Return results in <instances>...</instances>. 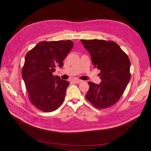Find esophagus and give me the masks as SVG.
Listing matches in <instances>:
<instances>
[{"label":"esophagus","mask_w":151,"mask_h":151,"mask_svg":"<svg viewBox=\"0 0 151 151\" xmlns=\"http://www.w3.org/2000/svg\"><path fill=\"white\" fill-rule=\"evenodd\" d=\"M81 82H82V80H73V83H74L78 84V83H80Z\"/></svg>","instance_id":"34e87169"}]
</instances>
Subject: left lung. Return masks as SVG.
Returning <instances> with one entry per match:
<instances>
[{"mask_svg":"<svg viewBox=\"0 0 151 151\" xmlns=\"http://www.w3.org/2000/svg\"><path fill=\"white\" fill-rule=\"evenodd\" d=\"M89 52L92 64L100 70V84L89 82L86 98L99 109L114 105L130 80V61L116 43L102 40H81Z\"/></svg>","mask_w":151,"mask_h":151,"instance_id":"8db88e82","label":"left lung"}]
</instances>
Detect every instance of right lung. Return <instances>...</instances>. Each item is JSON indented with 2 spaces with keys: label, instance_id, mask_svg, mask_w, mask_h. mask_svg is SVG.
<instances>
[{
  "label": "right lung",
  "instance_id": "add662e5",
  "mask_svg": "<svg viewBox=\"0 0 151 151\" xmlns=\"http://www.w3.org/2000/svg\"><path fill=\"white\" fill-rule=\"evenodd\" d=\"M73 47L70 40L42 42L29 51L22 69L30 102L44 112L57 109L64 100L70 83L52 73Z\"/></svg>",
  "mask_w": 151,
  "mask_h": 151
}]
</instances>
